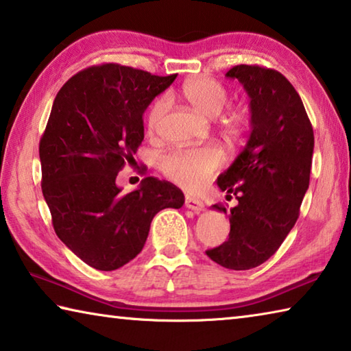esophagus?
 Instances as JSON below:
<instances>
[{"instance_id": "esophagus-1", "label": "esophagus", "mask_w": 351, "mask_h": 351, "mask_svg": "<svg viewBox=\"0 0 351 351\" xmlns=\"http://www.w3.org/2000/svg\"><path fill=\"white\" fill-rule=\"evenodd\" d=\"M186 206L189 209H192L195 212H199L204 207V203L199 198L193 197V195H186Z\"/></svg>"}]
</instances>
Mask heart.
<instances>
[{
    "label": "heart",
    "mask_w": 351,
    "mask_h": 351,
    "mask_svg": "<svg viewBox=\"0 0 351 351\" xmlns=\"http://www.w3.org/2000/svg\"><path fill=\"white\" fill-rule=\"evenodd\" d=\"M182 97L203 112L204 116L217 117L229 104V91L221 82L212 77H199L189 80L181 88ZM169 110V97L159 96L153 100L147 112V127L156 132ZM223 132L229 142H237L245 133V116L241 111H229L219 119ZM224 162L223 152L218 147L207 145L199 148H176L161 158V170L169 180L186 189H199L215 175Z\"/></svg>",
    "instance_id": "b5f03b06"
}]
</instances>
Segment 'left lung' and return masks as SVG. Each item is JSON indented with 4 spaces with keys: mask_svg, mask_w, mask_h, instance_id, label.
Masks as SVG:
<instances>
[{
    "mask_svg": "<svg viewBox=\"0 0 351 351\" xmlns=\"http://www.w3.org/2000/svg\"><path fill=\"white\" fill-rule=\"evenodd\" d=\"M237 79L251 99V134L239 158L218 178V187L239 204L229 210L230 232L207 257L234 271L257 268L272 257L293 229L310 186L314 133L299 93L282 73L237 64ZM215 209L228 213L218 203Z\"/></svg>",
    "mask_w": 351,
    "mask_h": 351,
    "instance_id": "1",
    "label": "left lung"
}]
</instances>
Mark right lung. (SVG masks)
Wrapping results in <instances>:
<instances>
[{"label": "right lung", "mask_w": 351, "mask_h": 351, "mask_svg": "<svg viewBox=\"0 0 351 351\" xmlns=\"http://www.w3.org/2000/svg\"><path fill=\"white\" fill-rule=\"evenodd\" d=\"M175 79L102 63L57 93L38 147L41 190L57 237L91 268L127 265L144 247L153 217L184 204L181 189L153 176L130 193L116 186L144 141L145 108Z\"/></svg>", "instance_id": "obj_1"}]
</instances>
